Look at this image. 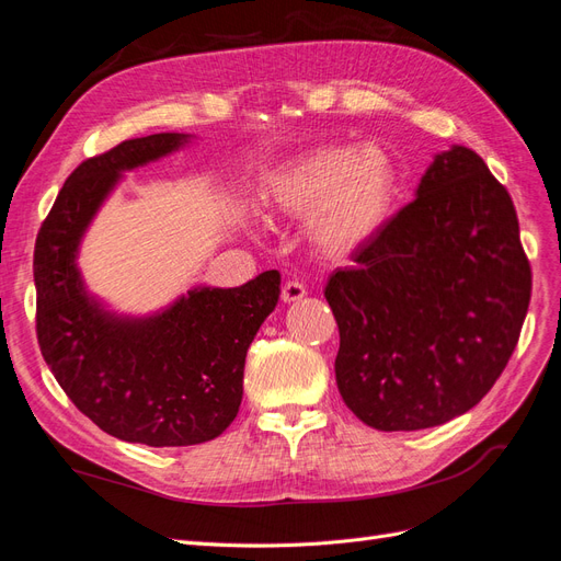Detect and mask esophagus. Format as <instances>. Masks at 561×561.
I'll use <instances>...</instances> for the list:
<instances>
[{
	"instance_id": "esophagus-1",
	"label": "esophagus",
	"mask_w": 561,
	"mask_h": 561,
	"mask_svg": "<svg viewBox=\"0 0 561 561\" xmlns=\"http://www.w3.org/2000/svg\"><path fill=\"white\" fill-rule=\"evenodd\" d=\"M304 297H307V285H304L301 280H287L283 285V293H280L283 301L290 304V301H299Z\"/></svg>"
}]
</instances>
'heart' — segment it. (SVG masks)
<instances>
[{"label": "heart", "instance_id": "b5f03b06", "mask_svg": "<svg viewBox=\"0 0 561 561\" xmlns=\"http://www.w3.org/2000/svg\"><path fill=\"white\" fill-rule=\"evenodd\" d=\"M396 190V165L381 147L325 145L268 173L262 198L283 215H311L313 245L344 257L386 225Z\"/></svg>", "mask_w": 561, "mask_h": 561}]
</instances>
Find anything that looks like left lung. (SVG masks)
<instances>
[{"instance_id":"1","label":"left lung","mask_w":561,"mask_h":561,"mask_svg":"<svg viewBox=\"0 0 561 561\" xmlns=\"http://www.w3.org/2000/svg\"><path fill=\"white\" fill-rule=\"evenodd\" d=\"M353 262L325 285L348 410L386 433L472 410L511 360L531 299L505 186L472 149L454 145Z\"/></svg>"}]
</instances>
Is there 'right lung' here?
Masks as SVG:
<instances>
[{
	"label": "right lung",
	"instance_id": "right-lung-1",
	"mask_svg": "<svg viewBox=\"0 0 561 561\" xmlns=\"http://www.w3.org/2000/svg\"><path fill=\"white\" fill-rule=\"evenodd\" d=\"M186 142L133 138L75 168L35 243L37 342L60 388L100 431L149 447L201 445L239 414L245 355L280 295L278 271L241 287H196L149 318L107 313L83 290L77 250L124 171Z\"/></svg>",
	"mask_w": 561,
	"mask_h": 561
}]
</instances>
